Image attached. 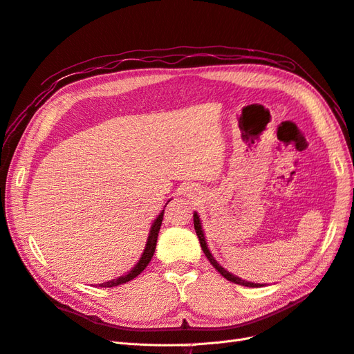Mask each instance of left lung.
Instances as JSON below:
<instances>
[{
  "label": "left lung",
  "instance_id": "1",
  "mask_svg": "<svg viewBox=\"0 0 354 354\" xmlns=\"http://www.w3.org/2000/svg\"><path fill=\"white\" fill-rule=\"evenodd\" d=\"M194 224H195V230H196V234H198V238H199V242H201V248H202V251H203V254L207 255V259L209 260V263L212 264V267L214 269H216L221 276H224L226 277L227 281H230V282H233V283H238V285H243V286H250V288H260V286H264V285H261V283H252V282H246V281H242L241 277H238V276H234V274H232V273H229L227 270H224L223 267L214 260V257L211 255V252H209V250H208V245H207V241H205V236H203V230H202V226H201V220H199V216H198V212H195L194 214Z\"/></svg>",
  "mask_w": 354,
  "mask_h": 354
}]
</instances>
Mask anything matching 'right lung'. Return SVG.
Wrapping results in <instances>:
<instances>
[{"mask_svg":"<svg viewBox=\"0 0 354 354\" xmlns=\"http://www.w3.org/2000/svg\"><path fill=\"white\" fill-rule=\"evenodd\" d=\"M169 202V201H168ZM167 202V203H168ZM162 220H164V209L160 211L159 216L156 217V220L153 221L152 227H151V232H149V236H147V242H146V248L140 257V260H138V263L133 267V269L128 272L127 274L118 277V279H113V281H109V282H104V283H100L99 286L100 288H112V286H116V285H121V283H125V282H130L131 279H134L136 276L140 274L145 269L146 266L149 264V261L152 260L153 257V252H155V248H156V241H158V233H159V229H160V224H162Z\"/></svg>","mask_w":354,"mask_h":354,"instance_id":"add662e5","label":"right lung"}]
</instances>
